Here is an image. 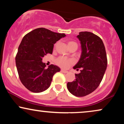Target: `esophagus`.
<instances>
[{"label": "esophagus", "instance_id": "1", "mask_svg": "<svg viewBox=\"0 0 124 124\" xmlns=\"http://www.w3.org/2000/svg\"><path fill=\"white\" fill-rule=\"evenodd\" d=\"M61 72H62V73H68V71H66V70H63V69L61 70Z\"/></svg>", "mask_w": 124, "mask_h": 124}]
</instances>
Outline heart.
Here are the masks:
<instances>
[{
	"label": "heart",
	"instance_id": "b5f03b06",
	"mask_svg": "<svg viewBox=\"0 0 124 124\" xmlns=\"http://www.w3.org/2000/svg\"><path fill=\"white\" fill-rule=\"evenodd\" d=\"M57 45V43L55 45V46H56ZM67 46H68V47L69 48L70 47L72 46H76L77 47L78 45L77 44L76 42H73V41H69L67 43ZM74 61L72 60V59H66L64 57H59L56 60V63L59 66L63 67V68H67L69 66L71 65V64L73 63Z\"/></svg>",
	"mask_w": 124,
	"mask_h": 124
}]
</instances>
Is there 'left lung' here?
<instances>
[{
	"mask_svg": "<svg viewBox=\"0 0 124 124\" xmlns=\"http://www.w3.org/2000/svg\"><path fill=\"white\" fill-rule=\"evenodd\" d=\"M80 41L81 54L73 68L78 70L76 79L67 84L72 94L84 97L94 92L101 83L107 67V57L104 44L99 37L87 31L79 32L77 36Z\"/></svg>",
	"mask_w": 124,
	"mask_h": 124,
	"instance_id": "left-lung-1",
	"label": "left lung"
}]
</instances>
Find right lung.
<instances>
[{
    "instance_id": "1",
    "label": "right lung",
    "mask_w": 124,
    "mask_h": 124,
    "mask_svg": "<svg viewBox=\"0 0 124 124\" xmlns=\"http://www.w3.org/2000/svg\"><path fill=\"white\" fill-rule=\"evenodd\" d=\"M66 37L45 28H38L26 34L18 47L15 61L20 80L31 92L40 93L50 86L53 77L61 69L50 65L46 68L42 58L52 54L54 44Z\"/></svg>"
}]
</instances>
